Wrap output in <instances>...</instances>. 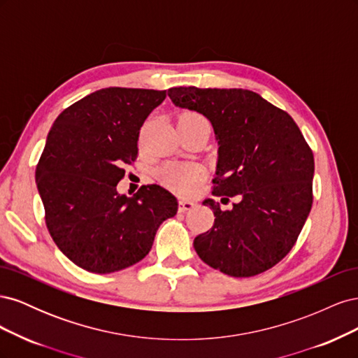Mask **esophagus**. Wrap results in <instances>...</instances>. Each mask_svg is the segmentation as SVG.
Returning <instances> with one entry per match:
<instances>
[{
    "mask_svg": "<svg viewBox=\"0 0 358 358\" xmlns=\"http://www.w3.org/2000/svg\"><path fill=\"white\" fill-rule=\"evenodd\" d=\"M192 208H194V203L192 201L183 200V199L179 200V212H187V210H191Z\"/></svg>",
    "mask_w": 358,
    "mask_h": 358,
    "instance_id": "esophagus-1",
    "label": "esophagus"
}]
</instances>
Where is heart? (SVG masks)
<instances>
[{
    "mask_svg": "<svg viewBox=\"0 0 358 358\" xmlns=\"http://www.w3.org/2000/svg\"><path fill=\"white\" fill-rule=\"evenodd\" d=\"M178 125L189 127H209V121L199 112H187L179 117ZM159 175L166 183L182 194L192 192L203 179V171L200 167L189 164V162H173L161 169Z\"/></svg>",
    "mask_w": 358,
    "mask_h": 358,
    "instance_id": "b5f03b06",
    "label": "heart"
}]
</instances>
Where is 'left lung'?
Masks as SVG:
<instances>
[{
	"instance_id": "obj_1",
	"label": "left lung",
	"mask_w": 358,
	"mask_h": 358,
	"mask_svg": "<svg viewBox=\"0 0 358 358\" xmlns=\"http://www.w3.org/2000/svg\"><path fill=\"white\" fill-rule=\"evenodd\" d=\"M169 96L213 125L220 143L213 196L241 197L230 210L203 201L215 221L194 239L199 257L234 278L272 268L297 242L313 201L315 162L300 128L285 110L248 90L179 86Z\"/></svg>"
}]
</instances>
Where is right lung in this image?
Segmentation results:
<instances>
[{
	"label": "right lung",
	"mask_w": 358,
	"mask_h": 358,
	"mask_svg": "<svg viewBox=\"0 0 358 358\" xmlns=\"http://www.w3.org/2000/svg\"><path fill=\"white\" fill-rule=\"evenodd\" d=\"M166 91L104 88L67 107L53 122L36 169L49 234L69 259L113 273L143 259L178 200L159 185L119 196L124 166L137 159L140 128Z\"/></svg>",
	"instance_id": "obj_1"
}]
</instances>
